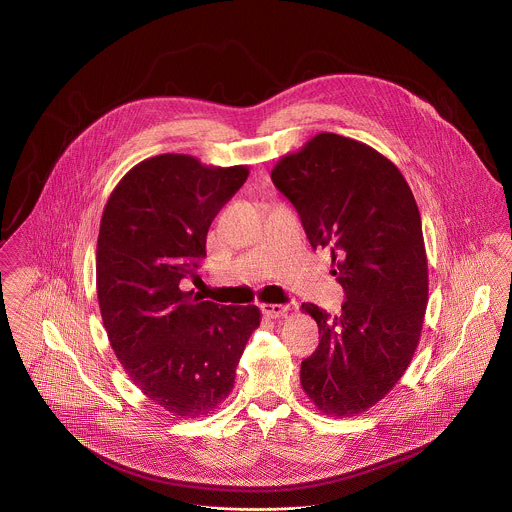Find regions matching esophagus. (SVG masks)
<instances>
[{
	"label": "esophagus",
	"instance_id": "1",
	"mask_svg": "<svg viewBox=\"0 0 512 512\" xmlns=\"http://www.w3.org/2000/svg\"><path fill=\"white\" fill-rule=\"evenodd\" d=\"M261 310L268 318H280L286 314L287 307L286 305H261Z\"/></svg>",
	"mask_w": 512,
	"mask_h": 512
}]
</instances>
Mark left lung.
<instances>
[{
  "label": "left lung",
  "instance_id": "1",
  "mask_svg": "<svg viewBox=\"0 0 512 512\" xmlns=\"http://www.w3.org/2000/svg\"><path fill=\"white\" fill-rule=\"evenodd\" d=\"M310 246L331 251L341 314L303 303L320 345L301 362L314 406L348 417L377 404L408 369L429 301L421 215L398 167L368 144L320 133L272 169Z\"/></svg>",
  "mask_w": 512,
  "mask_h": 512
}]
</instances>
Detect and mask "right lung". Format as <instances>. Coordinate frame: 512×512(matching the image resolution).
<instances>
[{
	"mask_svg": "<svg viewBox=\"0 0 512 512\" xmlns=\"http://www.w3.org/2000/svg\"><path fill=\"white\" fill-rule=\"evenodd\" d=\"M246 165L207 167L186 154L135 165L104 205L97 295L110 345L129 379L177 417L217 408L236 379L255 305L192 297L205 238L221 207L246 183Z\"/></svg>",
	"mask_w": 512,
	"mask_h": 512,
	"instance_id": "1",
	"label": "right lung"
}]
</instances>
